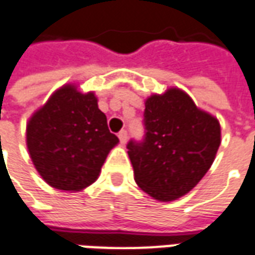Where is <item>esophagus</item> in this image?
I'll use <instances>...</instances> for the list:
<instances>
[{"label":"esophagus","mask_w":255,"mask_h":255,"mask_svg":"<svg viewBox=\"0 0 255 255\" xmlns=\"http://www.w3.org/2000/svg\"><path fill=\"white\" fill-rule=\"evenodd\" d=\"M119 138H120V142H122L123 145H126V142L128 139V133L126 129H122L120 132H119Z\"/></svg>","instance_id":"34e87169"}]
</instances>
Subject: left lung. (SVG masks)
<instances>
[{"label": "left lung", "mask_w": 255, "mask_h": 255, "mask_svg": "<svg viewBox=\"0 0 255 255\" xmlns=\"http://www.w3.org/2000/svg\"><path fill=\"white\" fill-rule=\"evenodd\" d=\"M143 117L145 139L127 145L133 179L154 200L174 202L189 193L214 163L220 122L177 87L146 98Z\"/></svg>", "instance_id": "1"}]
</instances>
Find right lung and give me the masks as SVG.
<instances>
[{
	"label": "right lung",
	"instance_id": "obj_1",
	"mask_svg": "<svg viewBox=\"0 0 255 255\" xmlns=\"http://www.w3.org/2000/svg\"><path fill=\"white\" fill-rule=\"evenodd\" d=\"M117 143L95 92H83L74 83L55 91L26 126V145L35 170L59 190L80 192L92 185Z\"/></svg>",
	"mask_w": 255,
	"mask_h": 255
}]
</instances>
